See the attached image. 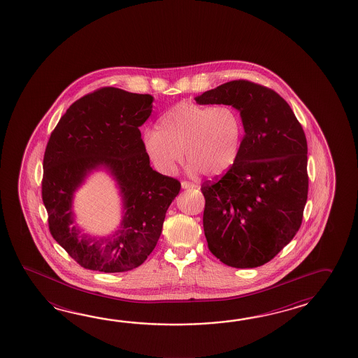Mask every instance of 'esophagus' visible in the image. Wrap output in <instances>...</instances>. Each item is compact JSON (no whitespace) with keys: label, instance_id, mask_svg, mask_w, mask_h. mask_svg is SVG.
I'll return each instance as SVG.
<instances>
[{"label":"esophagus","instance_id":"1","mask_svg":"<svg viewBox=\"0 0 358 358\" xmlns=\"http://www.w3.org/2000/svg\"><path fill=\"white\" fill-rule=\"evenodd\" d=\"M196 184L189 182H182V189H190V188H196Z\"/></svg>","mask_w":358,"mask_h":358}]
</instances>
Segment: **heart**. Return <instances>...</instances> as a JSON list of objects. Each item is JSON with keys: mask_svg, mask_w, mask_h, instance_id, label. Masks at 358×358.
Segmentation results:
<instances>
[{"mask_svg": "<svg viewBox=\"0 0 358 358\" xmlns=\"http://www.w3.org/2000/svg\"><path fill=\"white\" fill-rule=\"evenodd\" d=\"M156 127L143 134V148L162 174L176 171L182 151L193 174L222 176L238 162L244 122L232 106L182 101L164 113Z\"/></svg>", "mask_w": 358, "mask_h": 358, "instance_id": "heart-1", "label": "heart"}]
</instances>
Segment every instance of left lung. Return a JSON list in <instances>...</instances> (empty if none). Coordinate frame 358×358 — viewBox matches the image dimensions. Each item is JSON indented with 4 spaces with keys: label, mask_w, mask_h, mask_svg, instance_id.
<instances>
[{
    "label": "left lung",
    "mask_w": 358,
    "mask_h": 358,
    "mask_svg": "<svg viewBox=\"0 0 358 358\" xmlns=\"http://www.w3.org/2000/svg\"><path fill=\"white\" fill-rule=\"evenodd\" d=\"M194 99L201 106L235 108L245 132L238 162L220 180L201 188L208 248L226 266H263L301 226L308 188L303 129L285 99L245 80Z\"/></svg>",
    "instance_id": "8db88e82"
}]
</instances>
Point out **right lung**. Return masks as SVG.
<instances>
[{
    "label": "right lung",
    "mask_w": 358,
    "mask_h": 358,
    "mask_svg": "<svg viewBox=\"0 0 358 358\" xmlns=\"http://www.w3.org/2000/svg\"><path fill=\"white\" fill-rule=\"evenodd\" d=\"M154 96L103 87L78 99L50 134L43 162V203L52 236L86 269L127 272L141 266L162 235L180 182L150 165L140 127ZM104 169L122 198V220L106 237L84 234L76 224L73 198L85 178Z\"/></svg>",
    "instance_id": "1"
}]
</instances>
